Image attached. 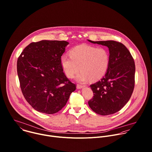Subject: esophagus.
Listing matches in <instances>:
<instances>
[{
	"instance_id": "1",
	"label": "esophagus",
	"mask_w": 152,
	"mask_h": 152,
	"mask_svg": "<svg viewBox=\"0 0 152 152\" xmlns=\"http://www.w3.org/2000/svg\"><path fill=\"white\" fill-rule=\"evenodd\" d=\"M84 86H82V85H80V84H77V89H81L82 88H83Z\"/></svg>"
}]
</instances>
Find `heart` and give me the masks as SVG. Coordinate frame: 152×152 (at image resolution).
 <instances>
[{
	"instance_id": "obj_1",
	"label": "heart",
	"mask_w": 152,
	"mask_h": 152,
	"mask_svg": "<svg viewBox=\"0 0 152 152\" xmlns=\"http://www.w3.org/2000/svg\"><path fill=\"white\" fill-rule=\"evenodd\" d=\"M70 56L63 55L61 64L65 75L69 78L77 77L80 82H86L100 79L106 72L109 65V55L104 48L81 45L70 52Z\"/></svg>"
}]
</instances>
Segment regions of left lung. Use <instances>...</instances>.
Listing matches in <instances>:
<instances>
[{"instance_id":"1","label":"left lung","mask_w":152,"mask_h":152,"mask_svg":"<svg viewBox=\"0 0 152 152\" xmlns=\"http://www.w3.org/2000/svg\"><path fill=\"white\" fill-rule=\"evenodd\" d=\"M88 41L105 46L109 51V65L104 76L90 86L94 96L88 101V105L97 114H113L126 104L133 92L135 71L134 59L121 43L113 40Z\"/></svg>"}]
</instances>
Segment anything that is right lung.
I'll list each match as a JSON object with an SVG mask.
<instances>
[{
    "instance_id": "1",
    "label": "right lung",
    "mask_w": 152,
    "mask_h": 152,
    "mask_svg": "<svg viewBox=\"0 0 152 152\" xmlns=\"http://www.w3.org/2000/svg\"><path fill=\"white\" fill-rule=\"evenodd\" d=\"M68 44L59 40L33 42L18 59L17 73L22 93L27 102L39 112H59L76 89L61 64V58Z\"/></svg>"
}]
</instances>
